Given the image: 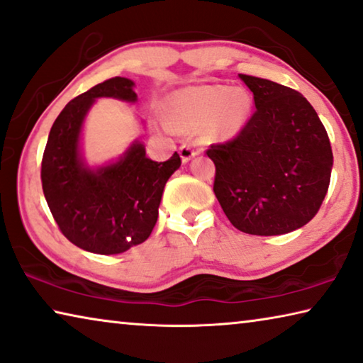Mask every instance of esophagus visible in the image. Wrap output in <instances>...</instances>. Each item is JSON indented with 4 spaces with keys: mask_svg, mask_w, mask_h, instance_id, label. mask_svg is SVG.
<instances>
[{
    "mask_svg": "<svg viewBox=\"0 0 363 363\" xmlns=\"http://www.w3.org/2000/svg\"><path fill=\"white\" fill-rule=\"evenodd\" d=\"M179 153H181L182 161H184V163H186V161L194 158L195 155L199 153V150H197V147L194 145V143H189L187 142V143H184V145L179 147Z\"/></svg>",
    "mask_w": 363,
    "mask_h": 363,
    "instance_id": "esophagus-1",
    "label": "esophagus"
}]
</instances>
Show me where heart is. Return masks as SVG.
I'll return each instance as SVG.
<instances>
[{
  "label": "heart",
  "mask_w": 363,
  "mask_h": 363,
  "mask_svg": "<svg viewBox=\"0 0 363 363\" xmlns=\"http://www.w3.org/2000/svg\"><path fill=\"white\" fill-rule=\"evenodd\" d=\"M250 95L244 89L228 90L221 85L174 91L166 101V116L177 128L205 130L211 139L238 134L250 113Z\"/></svg>",
  "instance_id": "heart-1"
}]
</instances>
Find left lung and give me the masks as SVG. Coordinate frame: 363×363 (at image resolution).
Returning a JSON list of instances; mask_svg holds the SVG:
<instances>
[{
	"label": "left lung",
	"instance_id": "1",
	"mask_svg": "<svg viewBox=\"0 0 363 363\" xmlns=\"http://www.w3.org/2000/svg\"><path fill=\"white\" fill-rule=\"evenodd\" d=\"M255 111L234 139L213 143L215 192L239 231L279 235L318 213L330 187L333 150L318 114L298 91L239 74Z\"/></svg>",
	"mask_w": 363,
	"mask_h": 363
}]
</instances>
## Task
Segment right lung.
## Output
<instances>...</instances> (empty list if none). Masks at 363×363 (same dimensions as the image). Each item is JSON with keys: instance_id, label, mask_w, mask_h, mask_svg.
I'll return each mask as SVG.
<instances>
[{"instance_id": "add662e5", "label": "right lung", "mask_w": 363, "mask_h": 363, "mask_svg": "<svg viewBox=\"0 0 363 363\" xmlns=\"http://www.w3.org/2000/svg\"><path fill=\"white\" fill-rule=\"evenodd\" d=\"M134 82L113 77L71 100L50 130L42 158V187L62 235L80 249L113 255L142 244L158 220L166 181L181 166L179 153L163 163L134 143L118 163L91 171L79 157V134L99 96L135 101Z\"/></svg>"}]
</instances>
